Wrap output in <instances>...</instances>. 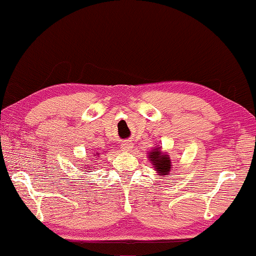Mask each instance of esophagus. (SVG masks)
Listing matches in <instances>:
<instances>
[{
  "mask_svg": "<svg viewBox=\"0 0 256 256\" xmlns=\"http://www.w3.org/2000/svg\"><path fill=\"white\" fill-rule=\"evenodd\" d=\"M132 148V144H131L130 142H124L122 144V150H125V152H128Z\"/></svg>",
  "mask_w": 256,
  "mask_h": 256,
  "instance_id": "1",
  "label": "esophagus"
}]
</instances>
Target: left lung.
Listing matches in <instances>:
<instances>
[{
    "mask_svg": "<svg viewBox=\"0 0 256 256\" xmlns=\"http://www.w3.org/2000/svg\"><path fill=\"white\" fill-rule=\"evenodd\" d=\"M148 156H150L152 164L156 168L158 175L162 176V178H165L170 172L172 165H171V160L166 153H162L159 148H156V150H150L148 153Z\"/></svg>",
    "mask_w": 256,
    "mask_h": 256,
    "instance_id": "obj_1",
    "label": "left lung"
}]
</instances>
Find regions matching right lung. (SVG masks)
Returning a JSON list of instances; mask_svg holds the SVG:
<instances>
[{
    "instance_id": "right-lung-1",
    "label": "right lung",
    "mask_w": 256,
    "mask_h": 256,
    "mask_svg": "<svg viewBox=\"0 0 256 256\" xmlns=\"http://www.w3.org/2000/svg\"><path fill=\"white\" fill-rule=\"evenodd\" d=\"M85 172H86V171H85Z\"/></svg>"
}]
</instances>
